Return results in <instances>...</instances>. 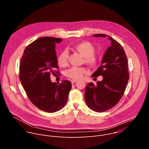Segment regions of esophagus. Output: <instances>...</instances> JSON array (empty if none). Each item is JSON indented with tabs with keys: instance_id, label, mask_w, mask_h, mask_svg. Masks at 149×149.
<instances>
[{
	"instance_id": "obj_1",
	"label": "esophagus",
	"mask_w": 149,
	"mask_h": 149,
	"mask_svg": "<svg viewBox=\"0 0 149 149\" xmlns=\"http://www.w3.org/2000/svg\"><path fill=\"white\" fill-rule=\"evenodd\" d=\"M77 79H71V82L72 84H74V83H75V82H77Z\"/></svg>"
}]
</instances>
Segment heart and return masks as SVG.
<instances>
[{
    "mask_svg": "<svg viewBox=\"0 0 149 149\" xmlns=\"http://www.w3.org/2000/svg\"><path fill=\"white\" fill-rule=\"evenodd\" d=\"M73 49L84 57L85 62L88 65L94 67L98 62V57L94 54L95 48L89 42L82 41L75 44ZM58 64L60 67H65L68 63V52L67 51H62L58 55L57 59ZM87 72V70L83 67H73L65 72V75L70 78L77 79L80 78L84 74Z\"/></svg>",
    "mask_w": 149,
    "mask_h": 149,
    "instance_id": "obj_1",
    "label": "heart"
}]
</instances>
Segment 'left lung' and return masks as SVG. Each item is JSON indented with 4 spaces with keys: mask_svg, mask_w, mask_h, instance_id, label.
Instances as JSON below:
<instances>
[{
    "mask_svg": "<svg viewBox=\"0 0 149 149\" xmlns=\"http://www.w3.org/2000/svg\"><path fill=\"white\" fill-rule=\"evenodd\" d=\"M94 37L109 36L111 45L105 51L102 64L92 77H102L97 85L90 82L84 97L88 107L95 112H104L115 106L124 95L129 79L127 58L121 44L105 34H95Z\"/></svg>",
    "mask_w": 149,
    "mask_h": 149,
    "instance_id": "obj_1",
    "label": "left lung"
}]
</instances>
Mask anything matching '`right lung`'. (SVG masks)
Listing matches in <instances>:
<instances>
[{"instance_id":"right-lung-1","label":"right lung","mask_w":149,"mask_h":149,"mask_svg":"<svg viewBox=\"0 0 149 149\" xmlns=\"http://www.w3.org/2000/svg\"><path fill=\"white\" fill-rule=\"evenodd\" d=\"M61 38L42 37L25 49L19 66V79L31 102L47 113L61 110L67 104L71 83L68 80L52 82L51 74L59 73L55 45Z\"/></svg>"}]
</instances>
